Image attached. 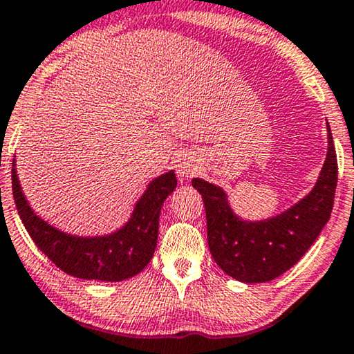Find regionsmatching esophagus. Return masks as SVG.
Segmentation results:
<instances>
[{
	"label": "esophagus",
	"instance_id": "34e87169",
	"mask_svg": "<svg viewBox=\"0 0 354 354\" xmlns=\"http://www.w3.org/2000/svg\"><path fill=\"white\" fill-rule=\"evenodd\" d=\"M176 171H178V178H180V181H187L191 176H194L197 171L196 160H192L191 157L180 158V162L176 165Z\"/></svg>",
	"mask_w": 354,
	"mask_h": 354
}]
</instances>
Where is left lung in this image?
Returning <instances> with one entry per match:
<instances>
[{
	"label": "left lung",
	"mask_w": 354,
	"mask_h": 354,
	"mask_svg": "<svg viewBox=\"0 0 354 354\" xmlns=\"http://www.w3.org/2000/svg\"><path fill=\"white\" fill-rule=\"evenodd\" d=\"M327 139V157L313 189L268 218H241L220 186L192 178L204 199L210 254L226 275L243 283H266L290 270L313 246L330 218L337 189V153L328 122Z\"/></svg>",
	"instance_id": "left-lung-1"
}]
</instances>
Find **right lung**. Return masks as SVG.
Masks as SVG:
<instances>
[{"mask_svg":"<svg viewBox=\"0 0 354 354\" xmlns=\"http://www.w3.org/2000/svg\"><path fill=\"white\" fill-rule=\"evenodd\" d=\"M11 173L17 214L37 248L68 275L97 281L133 279L147 267L157 248L163 202L178 185L173 169L160 174L149 183L121 228L100 236H79L56 228L35 214L22 192L16 160H12Z\"/></svg>","mask_w":354,"mask_h":354,"instance_id":"1","label":"right lung"}]
</instances>
